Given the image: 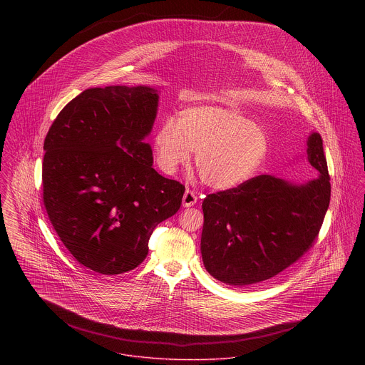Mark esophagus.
Instances as JSON below:
<instances>
[{
  "instance_id": "obj_1",
  "label": "esophagus",
  "mask_w": 365,
  "mask_h": 365,
  "mask_svg": "<svg viewBox=\"0 0 365 365\" xmlns=\"http://www.w3.org/2000/svg\"><path fill=\"white\" fill-rule=\"evenodd\" d=\"M197 201H198V198H197V195H195L192 191L187 190V191L184 192V197H182V207H184V208L194 207V205L197 204Z\"/></svg>"
}]
</instances>
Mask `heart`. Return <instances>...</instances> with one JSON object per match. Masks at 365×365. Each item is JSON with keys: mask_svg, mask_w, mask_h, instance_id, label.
<instances>
[{"mask_svg": "<svg viewBox=\"0 0 365 365\" xmlns=\"http://www.w3.org/2000/svg\"><path fill=\"white\" fill-rule=\"evenodd\" d=\"M160 170L173 174L194 163L202 181L227 191L247 182L269 150L265 130L239 110L217 105H195L180 110L177 120L164 118L153 138Z\"/></svg>", "mask_w": 365, "mask_h": 365, "instance_id": "heart-1", "label": "heart"}]
</instances>
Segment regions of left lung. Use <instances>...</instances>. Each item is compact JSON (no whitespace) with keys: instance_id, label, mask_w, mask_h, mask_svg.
<instances>
[{"instance_id":"1","label":"left lung","mask_w":365,"mask_h":365,"mask_svg":"<svg viewBox=\"0 0 365 365\" xmlns=\"http://www.w3.org/2000/svg\"><path fill=\"white\" fill-rule=\"evenodd\" d=\"M305 156L317 177L304 184L264 174L204 200L201 255L213 278L232 287L257 284L312 246L330 202L319 133H309Z\"/></svg>"}]
</instances>
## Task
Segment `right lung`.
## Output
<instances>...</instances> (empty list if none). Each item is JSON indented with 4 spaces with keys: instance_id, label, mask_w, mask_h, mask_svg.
<instances>
[{
    "instance_id": "obj_1",
    "label": "right lung",
    "mask_w": 365,
    "mask_h": 365,
    "mask_svg": "<svg viewBox=\"0 0 365 365\" xmlns=\"http://www.w3.org/2000/svg\"><path fill=\"white\" fill-rule=\"evenodd\" d=\"M158 100L149 86L88 88L61 109L46 135L49 219L73 257L96 272L136 268L155 227L181 207L184 185L157 173L145 140Z\"/></svg>"
}]
</instances>
